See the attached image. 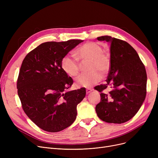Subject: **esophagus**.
<instances>
[{
    "instance_id": "1",
    "label": "esophagus",
    "mask_w": 158,
    "mask_h": 158,
    "mask_svg": "<svg viewBox=\"0 0 158 158\" xmlns=\"http://www.w3.org/2000/svg\"><path fill=\"white\" fill-rule=\"evenodd\" d=\"M86 94H89L90 92H92V91H93V89H91V88H88V89H86Z\"/></svg>"
}]
</instances>
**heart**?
Instances as JSON below:
<instances>
[{
	"label": "heart",
	"instance_id": "obj_1",
	"mask_svg": "<svg viewBox=\"0 0 158 158\" xmlns=\"http://www.w3.org/2000/svg\"><path fill=\"white\" fill-rule=\"evenodd\" d=\"M76 54L82 63L89 61L87 66L89 72L81 74L76 80L77 87H90L97 83L102 77L108 73L110 69V60L101 46L94 42H88L78 48ZM61 67L64 72L72 77L79 73L80 63L70 56H64L61 61Z\"/></svg>",
	"mask_w": 158,
	"mask_h": 158
}]
</instances>
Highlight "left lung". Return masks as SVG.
Segmentation results:
<instances>
[{
	"instance_id": "1",
	"label": "left lung",
	"mask_w": 158,
	"mask_h": 158,
	"mask_svg": "<svg viewBox=\"0 0 158 158\" xmlns=\"http://www.w3.org/2000/svg\"><path fill=\"white\" fill-rule=\"evenodd\" d=\"M97 40L110 43L111 58L106 84L95 87L101 93L95 111L102 121L124 123L134 117L145 101L147 80L145 66L126 41L109 36ZM107 87L111 88L110 92L102 93Z\"/></svg>"
}]
</instances>
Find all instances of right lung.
Returning <instances> with one entry per match:
<instances>
[{"mask_svg": "<svg viewBox=\"0 0 158 158\" xmlns=\"http://www.w3.org/2000/svg\"><path fill=\"white\" fill-rule=\"evenodd\" d=\"M83 40L41 44L24 58L17 80L22 108L37 126L56 132L69 127L86 89L66 91L73 80L61 67L63 58Z\"/></svg>", "mask_w": 158, "mask_h": 158, "instance_id": "right-lung-1", "label": "right lung"}]
</instances>
